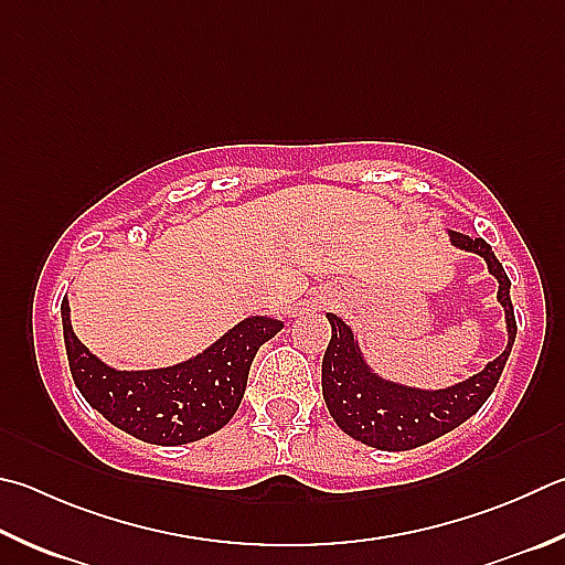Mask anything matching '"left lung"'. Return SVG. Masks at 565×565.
I'll list each match as a JSON object with an SVG mask.
<instances>
[{
	"instance_id": "1",
	"label": "left lung",
	"mask_w": 565,
	"mask_h": 565,
	"mask_svg": "<svg viewBox=\"0 0 565 565\" xmlns=\"http://www.w3.org/2000/svg\"><path fill=\"white\" fill-rule=\"evenodd\" d=\"M449 242L457 249L484 256L489 274L497 276V299L504 306L509 331L507 348L484 371L452 387H407L373 373V367L365 363L361 348H358L351 326H345V321L335 313H328L331 343L326 348L321 367L326 407L345 435L367 447L385 449V452H405V449H415L452 433L487 403L509 361L511 345L516 338V318L509 296L511 281L504 266L499 264L494 252L481 237H467V234L449 230Z\"/></svg>"
}]
</instances>
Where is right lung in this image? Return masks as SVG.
<instances>
[{"label":"right lung","mask_w":565,"mask_h":565,"mask_svg":"<svg viewBox=\"0 0 565 565\" xmlns=\"http://www.w3.org/2000/svg\"><path fill=\"white\" fill-rule=\"evenodd\" d=\"M61 321L71 375L86 403L122 433L162 447L198 443L227 425L247 390L256 351L284 328L276 318L252 316L190 361L116 371L76 338L68 299L61 301Z\"/></svg>","instance_id":"add662e5"}]
</instances>
